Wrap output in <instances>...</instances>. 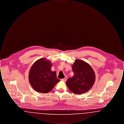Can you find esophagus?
Returning a JSON list of instances; mask_svg holds the SVG:
<instances>
[{
  "instance_id": "34e87169",
  "label": "esophagus",
  "mask_w": 124,
  "mask_h": 124,
  "mask_svg": "<svg viewBox=\"0 0 124 124\" xmlns=\"http://www.w3.org/2000/svg\"><path fill=\"white\" fill-rule=\"evenodd\" d=\"M67 79V77H65L64 78H63V79H62L61 80H62V81H66Z\"/></svg>"
}]
</instances>
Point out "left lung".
<instances>
[{
	"label": "left lung",
	"instance_id": "8db88e82",
	"mask_svg": "<svg viewBox=\"0 0 124 124\" xmlns=\"http://www.w3.org/2000/svg\"><path fill=\"white\" fill-rule=\"evenodd\" d=\"M74 75L66 81V85L71 92L80 95L88 92L94 85L95 72L88 64L79 59H76L72 65Z\"/></svg>",
	"mask_w": 124,
	"mask_h": 124
}]
</instances>
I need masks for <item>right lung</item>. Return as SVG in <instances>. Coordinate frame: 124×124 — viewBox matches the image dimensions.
I'll return each instance as SVG.
<instances>
[{"mask_svg":"<svg viewBox=\"0 0 124 124\" xmlns=\"http://www.w3.org/2000/svg\"><path fill=\"white\" fill-rule=\"evenodd\" d=\"M52 63L42 58L31 66L29 73V81L32 87L38 93H46L51 91L57 83L56 72L51 70Z\"/></svg>","mask_w":124,"mask_h":124,"instance_id":"1","label":"right lung"}]
</instances>
